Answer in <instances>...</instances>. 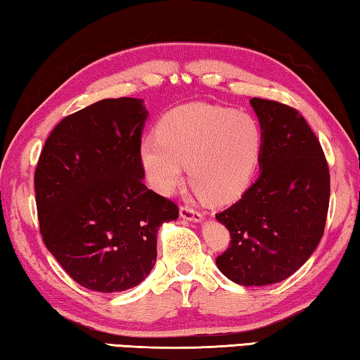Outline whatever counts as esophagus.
Masks as SVG:
<instances>
[{
  "instance_id": "1",
  "label": "esophagus",
  "mask_w": 360,
  "mask_h": 360,
  "mask_svg": "<svg viewBox=\"0 0 360 360\" xmlns=\"http://www.w3.org/2000/svg\"><path fill=\"white\" fill-rule=\"evenodd\" d=\"M180 217L184 220H188V221H193V223H201L202 221V214L201 212H198L196 209L190 207V205H185V207L180 209Z\"/></svg>"
}]
</instances>
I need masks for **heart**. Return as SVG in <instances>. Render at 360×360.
<instances>
[{
  "instance_id": "obj_1",
  "label": "heart",
  "mask_w": 360,
  "mask_h": 360,
  "mask_svg": "<svg viewBox=\"0 0 360 360\" xmlns=\"http://www.w3.org/2000/svg\"><path fill=\"white\" fill-rule=\"evenodd\" d=\"M264 143L260 121L250 113L210 103L170 110L158 135L140 140L139 161L145 179L161 194H172L188 176L209 204L238 199L255 175Z\"/></svg>"
}]
</instances>
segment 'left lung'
I'll return each instance as SVG.
<instances>
[{"label":"left lung","mask_w":360,"mask_h":360,"mask_svg":"<svg viewBox=\"0 0 360 360\" xmlns=\"http://www.w3.org/2000/svg\"><path fill=\"white\" fill-rule=\"evenodd\" d=\"M264 132L258 179L238 202L215 215L231 234L217 266L236 284L287 279L313 255L326 226L330 174L304 117L274 100L252 98Z\"/></svg>","instance_id":"obj_1"}]
</instances>
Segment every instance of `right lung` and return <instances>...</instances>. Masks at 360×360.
I'll use <instances>...</instances> for the list:
<instances>
[{"label":"right lung","mask_w":360,"mask_h":360,"mask_svg":"<svg viewBox=\"0 0 360 360\" xmlns=\"http://www.w3.org/2000/svg\"><path fill=\"white\" fill-rule=\"evenodd\" d=\"M146 120L141 98L100 100L58 122L34 170L47 250L94 292L145 281L159 228L179 219V207L143 184L139 145Z\"/></svg>","instance_id":"obj_1"}]
</instances>
